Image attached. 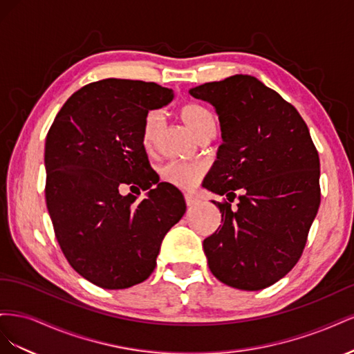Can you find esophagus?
I'll return each mask as SVG.
<instances>
[{
  "label": "esophagus",
  "instance_id": "esophagus-1",
  "mask_svg": "<svg viewBox=\"0 0 354 354\" xmlns=\"http://www.w3.org/2000/svg\"><path fill=\"white\" fill-rule=\"evenodd\" d=\"M185 201H186V205L187 207H194L198 203V198L195 195H190V194H186L185 195Z\"/></svg>",
  "mask_w": 354,
  "mask_h": 354
}]
</instances>
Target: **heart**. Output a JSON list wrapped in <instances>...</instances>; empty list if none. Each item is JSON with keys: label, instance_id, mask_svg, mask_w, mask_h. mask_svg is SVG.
<instances>
[{"label": "heart", "instance_id": "b5f03b06", "mask_svg": "<svg viewBox=\"0 0 354 354\" xmlns=\"http://www.w3.org/2000/svg\"><path fill=\"white\" fill-rule=\"evenodd\" d=\"M180 116L183 122L194 131L198 137L207 131L216 130V121L212 113L196 103H187L180 108ZM160 127V113L156 111L149 112L143 124V145L151 149L159 133ZM203 174V168L199 164H186V162H169L162 168V178L168 183L183 190H189L198 185Z\"/></svg>", "mask_w": 354, "mask_h": 354}]
</instances>
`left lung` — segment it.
<instances>
[{"label": "left lung", "instance_id": "left-lung-1", "mask_svg": "<svg viewBox=\"0 0 354 354\" xmlns=\"http://www.w3.org/2000/svg\"><path fill=\"white\" fill-rule=\"evenodd\" d=\"M189 93L214 106L223 138L203 180L227 198L214 202L223 224L203 241L209 270L232 288L259 291L282 279L303 254L320 203L317 151L294 106L251 75Z\"/></svg>", "mask_w": 354, "mask_h": 354}]
</instances>
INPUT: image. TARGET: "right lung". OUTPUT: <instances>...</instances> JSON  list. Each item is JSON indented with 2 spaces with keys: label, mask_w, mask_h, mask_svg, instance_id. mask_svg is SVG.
I'll use <instances>...</instances> for the list:
<instances>
[{
  "label": "right lung",
  "mask_w": 354,
  "mask_h": 354,
  "mask_svg": "<svg viewBox=\"0 0 354 354\" xmlns=\"http://www.w3.org/2000/svg\"><path fill=\"white\" fill-rule=\"evenodd\" d=\"M174 97L155 82L108 78L73 93L46 138V201L56 239L84 279L104 289L146 281L186 202L159 183L143 145L149 111ZM122 184L149 189L138 204ZM140 195V190H138Z\"/></svg>",
  "instance_id": "obj_1"
}]
</instances>
